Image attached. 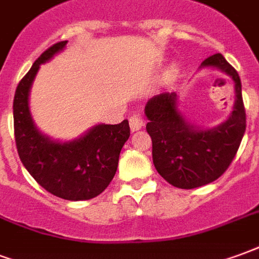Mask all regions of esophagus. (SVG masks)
<instances>
[{"mask_svg":"<svg viewBox=\"0 0 259 259\" xmlns=\"http://www.w3.org/2000/svg\"><path fill=\"white\" fill-rule=\"evenodd\" d=\"M145 125V121H143L142 114H132L130 117V127H131V131H138Z\"/></svg>","mask_w":259,"mask_h":259,"instance_id":"34e87169","label":"esophagus"}]
</instances>
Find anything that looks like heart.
Wrapping results in <instances>:
<instances>
[{
  "label": "heart",
  "instance_id": "1",
  "mask_svg": "<svg viewBox=\"0 0 259 259\" xmlns=\"http://www.w3.org/2000/svg\"><path fill=\"white\" fill-rule=\"evenodd\" d=\"M175 73H177V67L174 66V67H171V69H169L168 75H174V74H175Z\"/></svg>",
  "mask_w": 259,
  "mask_h": 259
}]
</instances>
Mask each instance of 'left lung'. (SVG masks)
Masks as SVG:
<instances>
[{
    "mask_svg": "<svg viewBox=\"0 0 259 259\" xmlns=\"http://www.w3.org/2000/svg\"><path fill=\"white\" fill-rule=\"evenodd\" d=\"M201 67H217L235 82L233 111L225 122L209 130L194 127L179 111L175 92L154 95L145 106L153 164L168 184L179 189H194L220 178L233 161L246 131V110L237 71L221 54L211 55Z\"/></svg>",
    "mask_w": 259,
    "mask_h": 259,
    "instance_id": "obj_1",
    "label": "left lung"
}]
</instances>
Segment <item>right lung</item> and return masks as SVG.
I'll list each match as a JSON object with an SVG mask.
<instances>
[{
	"label": "right lung",
	"mask_w": 259,
	"mask_h": 259,
	"mask_svg": "<svg viewBox=\"0 0 259 259\" xmlns=\"http://www.w3.org/2000/svg\"><path fill=\"white\" fill-rule=\"evenodd\" d=\"M56 42L35 60L19 82L13 99V128L19 157L26 169L47 192L60 199L90 200L106 189L114 177L118 157L130 138V124H98L78 139L56 142L34 125L29 94L41 63L63 50Z\"/></svg>",
	"instance_id": "1"
}]
</instances>
